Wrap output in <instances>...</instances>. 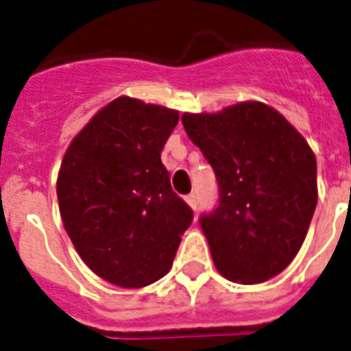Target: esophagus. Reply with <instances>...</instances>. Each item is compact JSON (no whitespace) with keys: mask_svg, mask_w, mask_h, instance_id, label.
<instances>
[{"mask_svg":"<svg viewBox=\"0 0 351 351\" xmlns=\"http://www.w3.org/2000/svg\"><path fill=\"white\" fill-rule=\"evenodd\" d=\"M185 202H187V204H189L191 207H193V209L196 210V205H198V200H196L195 193H191V195L185 196Z\"/></svg>","mask_w":351,"mask_h":351,"instance_id":"34e87169","label":"esophagus"}]
</instances>
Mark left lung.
<instances>
[{
  "label": "left lung",
  "mask_w": 351,
  "mask_h": 351,
  "mask_svg": "<svg viewBox=\"0 0 351 351\" xmlns=\"http://www.w3.org/2000/svg\"><path fill=\"white\" fill-rule=\"evenodd\" d=\"M218 184V205L200 216L216 269L254 285L278 276L301 249L317 205V162L289 121L261 102L182 115Z\"/></svg>",
  "instance_id": "left-lung-1"
}]
</instances>
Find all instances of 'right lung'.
Masks as SVG:
<instances>
[{
	"label": "right lung",
	"instance_id": "1",
	"mask_svg": "<svg viewBox=\"0 0 351 351\" xmlns=\"http://www.w3.org/2000/svg\"><path fill=\"white\" fill-rule=\"evenodd\" d=\"M178 113L121 97L73 138L57 178L62 223L102 279L141 289L166 276L193 223L160 153Z\"/></svg>",
	"mask_w": 351,
	"mask_h": 351
}]
</instances>
